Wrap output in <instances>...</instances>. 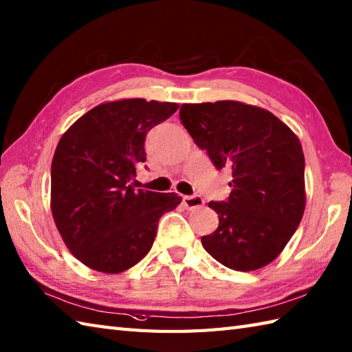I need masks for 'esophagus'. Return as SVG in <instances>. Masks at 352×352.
Instances as JSON below:
<instances>
[{
  "instance_id": "obj_1",
  "label": "esophagus",
  "mask_w": 352,
  "mask_h": 352,
  "mask_svg": "<svg viewBox=\"0 0 352 352\" xmlns=\"http://www.w3.org/2000/svg\"><path fill=\"white\" fill-rule=\"evenodd\" d=\"M183 206L186 208H197V207H203L204 206V199L199 195H193V197H183Z\"/></svg>"
}]
</instances>
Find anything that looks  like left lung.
Listing matches in <instances>:
<instances>
[{
  "instance_id": "left-lung-1",
  "label": "left lung",
  "mask_w": 352,
  "mask_h": 352,
  "mask_svg": "<svg viewBox=\"0 0 352 352\" xmlns=\"http://www.w3.org/2000/svg\"><path fill=\"white\" fill-rule=\"evenodd\" d=\"M180 119L214 166L233 175L228 199L208 203L219 226L201 237L204 250L234 271L269 265L304 214L300 139L271 111L241 101L182 104Z\"/></svg>"
}]
</instances>
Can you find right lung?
Instances as JSON below:
<instances>
[{
    "label": "right lung",
    "mask_w": 352,
    "mask_h": 352,
    "mask_svg": "<svg viewBox=\"0 0 352 352\" xmlns=\"http://www.w3.org/2000/svg\"><path fill=\"white\" fill-rule=\"evenodd\" d=\"M178 104L144 98L102 102L60 138L51 163V212L65 245L94 271L119 274L144 258L175 192L136 190L146 133Z\"/></svg>",
    "instance_id": "obj_1"
}]
</instances>
